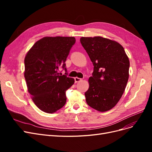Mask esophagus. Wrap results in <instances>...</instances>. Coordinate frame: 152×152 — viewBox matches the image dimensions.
I'll return each mask as SVG.
<instances>
[{
  "mask_svg": "<svg viewBox=\"0 0 152 152\" xmlns=\"http://www.w3.org/2000/svg\"><path fill=\"white\" fill-rule=\"evenodd\" d=\"M74 79H75V83H77V82H79L80 80H82V79H80V78H79V77H75Z\"/></svg>",
  "mask_w": 152,
  "mask_h": 152,
  "instance_id": "34e87169",
  "label": "esophagus"
}]
</instances>
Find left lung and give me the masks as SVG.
I'll list each match as a JSON object with an SVG mask.
<instances>
[{"label":"left lung","instance_id":"left-lung-1","mask_svg":"<svg viewBox=\"0 0 152 152\" xmlns=\"http://www.w3.org/2000/svg\"><path fill=\"white\" fill-rule=\"evenodd\" d=\"M80 42L93 64L85 93L89 107L99 112L113 108L121 98L129 79V60L122 45L102 37H81Z\"/></svg>","mask_w":152,"mask_h":152}]
</instances>
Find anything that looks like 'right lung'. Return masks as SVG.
Returning a JSON list of instances; mask_svg holds the SVG:
<instances>
[{"label": "right lung", "instance_id": "obj_1", "mask_svg": "<svg viewBox=\"0 0 152 152\" xmlns=\"http://www.w3.org/2000/svg\"><path fill=\"white\" fill-rule=\"evenodd\" d=\"M73 37H45L36 42L25 58V79L32 100L42 111L52 113L66 102V91L74 84L65 61L75 43ZM61 67L65 75L59 76Z\"/></svg>", "mask_w": 152, "mask_h": 152}]
</instances>
